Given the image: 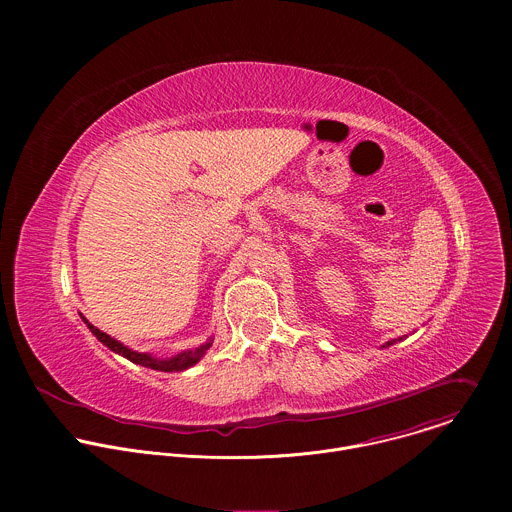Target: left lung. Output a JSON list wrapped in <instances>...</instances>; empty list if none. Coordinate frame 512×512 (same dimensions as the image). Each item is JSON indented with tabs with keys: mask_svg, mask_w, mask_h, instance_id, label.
<instances>
[{
	"mask_svg": "<svg viewBox=\"0 0 512 512\" xmlns=\"http://www.w3.org/2000/svg\"><path fill=\"white\" fill-rule=\"evenodd\" d=\"M399 340H403V338H399ZM391 344H395V340H391V342H387V346H391Z\"/></svg>",
	"mask_w": 512,
	"mask_h": 512,
	"instance_id": "1",
	"label": "left lung"
}]
</instances>
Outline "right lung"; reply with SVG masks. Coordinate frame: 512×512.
Wrapping results in <instances>:
<instances>
[{
	"mask_svg": "<svg viewBox=\"0 0 512 512\" xmlns=\"http://www.w3.org/2000/svg\"><path fill=\"white\" fill-rule=\"evenodd\" d=\"M83 320H85L87 328L97 336V340L103 342L107 348H111L113 352L125 356L127 360H131V362H135V364H141V367L152 369V371H164V373L186 371V369L192 367V364H196V362L206 354V350L212 346V340H208L206 344H202V346H198V348H192V350H184V352H180V354H176V356L158 358V356H152V354H148V352H137V350H131V348L123 346L119 340H115V338H111L109 334H105L103 330L95 328L87 318H83Z\"/></svg>",
	"mask_w": 512,
	"mask_h": 512,
	"instance_id": "obj_1",
	"label": "right lung"
}]
</instances>
